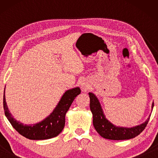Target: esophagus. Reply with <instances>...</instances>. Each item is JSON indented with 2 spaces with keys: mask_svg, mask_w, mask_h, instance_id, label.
Listing matches in <instances>:
<instances>
[{
  "mask_svg": "<svg viewBox=\"0 0 158 158\" xmlns=\"http://www.w3.org/2000/svg\"><path fill=\"white\" fill-rule=\"evenodd\" d=\"M82 88H83V90H87V86L83 85V86H82Z\"/></svg>",
  "mask_w": 158,
  "mask_h": 158,
  "instance_id": "esophagus-1",
  "label": "esophagus"
}]
</instances>
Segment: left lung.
<instances>
[{
  "label": "left lung",
  "instance_id": "1",
  "mask_svg": "<svg viewBox=\"0 0 158 158\" xmlns=\"http://www.w3.org/2000/svg\"><path fill=\"white\" fill-rule=\"evenodd\" d=\"M90 97V109L93 114V124L99 135L105 139L112 140H124L129 139L137 137L145 129L148 124L150 117L143 124L139 126L125 128V127H117L109 122L101 109L100 103L96 96L92 93H89ZM154 103H152L153 108Z\"/></svg>",
  "mask_w": 158,
  "mask_h": 158
}]
</instances>
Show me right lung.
<instances>
[{
    "label": "right lung",
    "mask_w": 158,
    "mask_h": 158,
    "mask_svg": "<svg viewBox=\"0 0 158 158\" xmlns=\"http://www.w3.org/2000/svg\"><path fill=\"white\" fill-rule=\"evenodd\" d=\"M81 94V89L77 87L68 90L62 96L56 109L47 118L38 124L23 125L16 121L9 113L3 94V109L5 115L12 127L23 137L29 139L41 140L55 137L61 132L65 124V114L77 95Z\"/></svg>",
    "instance_id": "add662e5"
}]
</instances>
